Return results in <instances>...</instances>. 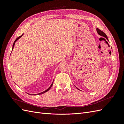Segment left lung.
<instances>
[{
	"mask_svg": "<svg viewBox=\"0 0 124 124\" xmlns=\"http://www.w3.org/2000/svg\"><path fill=\"white\" fill-rule=\"evenodd\" d=\"M96 30H97V33H98L99 35H100V36H102V37H104L105 38H106L108 41H109L108 38V37H107V35H106V33H104V32H103V31H102L101 30H100V29H99L98 28L96 29Z\"/></svg>",
	"mask_w": 124,
	"mask_h": 124,
	"instance_id": "obj_1",
	"label": "left lung"
}]
</instances>
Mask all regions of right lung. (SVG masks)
Instances as JSON below:
<instances>
[{
    "label": "right lung",
    "instance_id": "obj_1",
    "mask_svg": "<svg viewBox=\"0 0 124 124\" xmlns=\"http://www.w3.org/2000/svg\"><path fill=\"white\" fill-rule=\"evenodd\" d=\"M23 34H22V35H21V36H19V37H17L16 39V40H15V41L14 42V43H13V48H12V51H13V48H14V45H15V42L17 40H18V39H20L21 37L23 36ZM53 82L52 83V84H51V86H50V87H49L48 88V89H46V91H44V92H41V93H39V94H37L38 95V94H43V93H45V92H47V91H48L49 90V89H50V88H51V87H52V85H53ZM30 94V95H34V94ZM35 95H36V94H35Z\"/></svg>",
    "mask_w": 124,
    "mask_h": 124
}]
</instances>
